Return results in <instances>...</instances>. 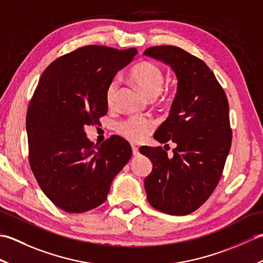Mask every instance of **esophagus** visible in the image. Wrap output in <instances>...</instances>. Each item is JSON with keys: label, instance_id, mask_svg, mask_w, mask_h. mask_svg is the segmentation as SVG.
Wrapping results in <instances>:
<instances>
[{"label": "esophagus", "instance_id": "obj_1", "mask_svg": "<svg viewBox=\"0 0 263 263\" xmlns=\"http://www.w3.org/2000/svg\"><path fill=\"white\" fill-rule=\"evenodd\" d=\"M132 154H133V156H138V155H139V149H138V147L133 146V144H132Z\"/></svg>", "mask_w": 263, "mask_h": 263}]
</instances>
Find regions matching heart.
<instances>
[{
    "instance_id": "1",
    "label": "heart",
    "mask_w": 263,
    "mask_h": 263,
    "mask_svg": "<svg viewBox=\"0 0 263 263\" xmlns=\"http://www.w3.org/2000/svg\"><path fill=\"white\" fill-rule=\"evenodd\" d=\"M131 80L148 98H155L160 93L164 86V72L159 65L150 61H141L137 63L130 71ZM119 78H113L105 91L106 104L113 106L119 90ZM154 122L144 119L142 116H131L122 121L117 128L121 135L132 142L142 141L154 130Z\"/></svg>"
}]
</instances>
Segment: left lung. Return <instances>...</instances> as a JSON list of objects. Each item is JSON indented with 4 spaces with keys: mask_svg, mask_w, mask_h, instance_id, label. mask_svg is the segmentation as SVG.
Instances as JSON below:
<instances>
[{
    "mask_svg": "<svg viewBox=\"0 0 263 263\" xmlns=\"http://www.w3.org/2000/svg\"><path fill=\"white\" fill-rule=\"evenodd\" d=\"M170 65L177 91L170 115L154 138L176 143L173 157L161 147H143L153 161L144 178L155 209L185 216L202 205L219 182L232 144L230 106L224 89L202 60L176 46H154L143 53Z\"/></svg>",
    "mask_w": 263,
    "mask_h": 263,
    "instance_id": "8db88e82",
    "label": "left lung"
}]
</instances>
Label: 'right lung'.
<instances>
[{"label":"right lung","instance_id":"obj_1","mask_svg":"<svg viewBox=\"0 0 263 263\" xmlns=\"http://www.w3.org/2000/svg\"><path fill=\"white\" fill-rule=\"evenodd\" d=\"M137 53L80 47L55 60L39 79L26 119L29 164L42 191L66 212L104 203L111 181L131 158L124 139L113 136L98 146L85 126L98 124L107 113L106 87Z\"/></svg>","mask_w":263,"mask_h":263}]
</instances>
